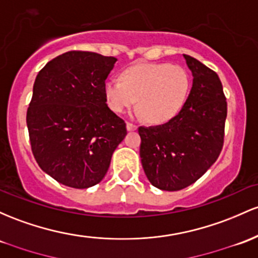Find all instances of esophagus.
Returning <instances> with one entry per match:
<instances>
[{"label":"esophagus","instance_id":"obj_1","mask_svg":"<svg viewBox=\"0 0 258 258\" xmlns=\"http://www.w3.org/2000/svg\"><path fill=\"white\" fill-rule=\"evenodd\" d=\"M126 127H127V131H134V130L137 128V126H136V124H134L132 122H127Z\"/></svg>","mask_w":258,"mask_h":258}]
</instances>
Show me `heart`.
<instances>
[{
    "instance_id": "heart-1",
    "label": "heart",
    "mask_w": 258,
    "mask_h": 258,
    "mask_svg": "<svg viewBox=\"0 0 258 258\" xmlns=\"http://www.w3.org/2000/svg\"><path fill=\"white\" fill-rule=\"evenodd\" d=\"M121 80L109 79L104 86L107 105L122 114L138 106L152 123H165L182 109L187 98L189 79L177 64L137 63L121 73Z\"/></svg>"
}]
</instances>
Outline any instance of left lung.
<instances>
[{
  "instance_id": "obj_1",
  "label": "left lung",
  "mask_w": 258,
  "mask_h": 258,
  "mask_svg": "<svg viewBox=\"0 0 258 258\" xmlns=\"http://www.w3.org/2000/svg\"><path fill=\"white\" fill-rule=\"evenodd\" d=\"M183 57L194 82L182 109L160 126L138 127L143 170L152 185L164 191L196 182L216 163L224 144L228 107L222 82L202 62Z\"/></svg>"
}]
</instances>
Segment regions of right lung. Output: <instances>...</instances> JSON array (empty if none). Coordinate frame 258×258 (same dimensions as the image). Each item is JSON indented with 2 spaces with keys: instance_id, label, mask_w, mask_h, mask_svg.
Returning a JSON list of instances; mask_svg holds the SVG:
<instances>
[{
  "instance_id": "1",
  "label": "right lung",
  "mask_w": 258,
  "mask_h": 258,
  "mask_svg": "<svg viewBox=\"0 0 258 258\" xmlns=\"http://www.w3.org/2000/svg\"><path fill=\"white\" fill-rule=\"evenodd\" d=\"M117 61L69 51L40 70L27 111L30 146L42 171L64 186L88 188L103 180L126 123L106 105L104 86Z\"/></svg>"
}]
</instances>
